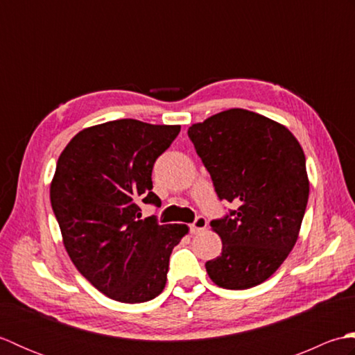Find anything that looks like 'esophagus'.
Wrapping results in <instances>:
<instances>
[{
  "label": "esophagus",
  "instance_id": "34e87169",
  "mask_svg": "<svg viewBox=\"0 0 355 355\" xmlns=\"http://www.w3.org/2000/svg\"><path fill=\"white\" fill-rule=\"evenodd\" d=\"M207 227V220L202 215H198L195 218V221L191 224V232L192 233H198L201 230H205Z\"/></svg>",
  "mask_w": 355,
  "mask_h": 355
}]
</instances>
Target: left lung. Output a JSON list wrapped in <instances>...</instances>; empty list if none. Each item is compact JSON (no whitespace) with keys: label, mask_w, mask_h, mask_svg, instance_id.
I'll return each mask as SVG.
<instances>
[{"label":"left lung","mask_w":355,"mask_h":355,"mask_svg":"<svg viewBox=\"0 0 355 355\" xmlns=\"http://www.w3.org/2000/svg\"><path fill=\"white\" fill-rule=\"evenodd\" d=\"M221 201L235 202L210 221L223 252L206 262L223 288L262 284L297 241L310 183L304 150L281 123L247 110H227L187 130Z\"/></svg>","instance_id":"8db88e82"}]
</instances>
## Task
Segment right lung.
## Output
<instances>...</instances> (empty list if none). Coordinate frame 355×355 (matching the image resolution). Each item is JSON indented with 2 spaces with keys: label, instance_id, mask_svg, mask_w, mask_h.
Instances as JSON below:
<instances>
[{
  "label": "right lung",
  "instance_id": "1",
  "mask_svg": "<svg viewBox=\"0 0 355 355\" xmlns=\"http://www.w3.org/2000/svg\"><path fill=\"white\" fill-rule=\"evenodd\" d=\"M178 132V125L112 120L80 131L59 155L50 201L67 253L119 302H148L163 291L172 248L187 233L155 215L140 220V202L162 206L150 175Z\"/></svg>",
  "mask_w": 355,
  "mask_h": 355
}]
</instances>
